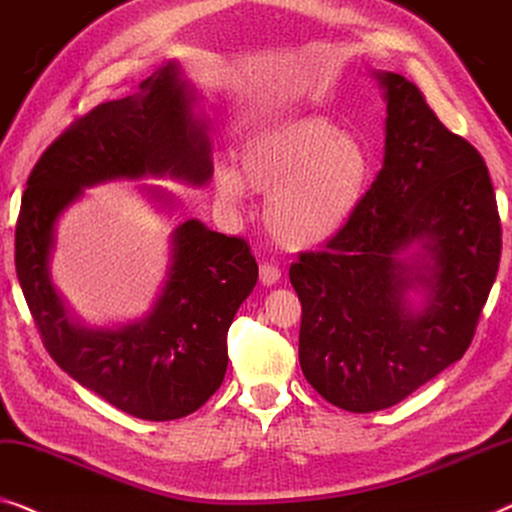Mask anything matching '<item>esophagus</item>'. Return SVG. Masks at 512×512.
I'll list each match as a JSON object with an SVG mask.
<instances>
[{
	"mask_svg": "<svg viewBox=\"0 0 512 512\" xmlns=\"http://www.w3.org/2000/svg\"><path fill=\"white\" fill-rule=\"evenodd\" d=\"M280 278V269L276 264L271 262H262V266H259V280H262V285H276Z\"/></svg>",
	"mask_w": 512,
	"mask_h": 512,
	"instance_id": "1",
	"label": "esophagus"
}]
</instances>
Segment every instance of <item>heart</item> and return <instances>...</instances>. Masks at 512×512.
Listing matches in <instances>:
<instances>
[{"label":"heart","instance_id":"obj_1","mask_svg":"<svg viewBox=\"0 0 512 512\" xmlns=\"http://www.w3.org/2000/svg\"><path fill=\"white\" fill-rule=\"evenodd\" d=\"M371 148L322 115L285 120L246 141L239 169L218 164L213 190L236 206L246 187L266 199V225L292 250L322 246L355 218L371 190Z\"/></svg>","mask_w":512,"mask_h":512}]
</instances>
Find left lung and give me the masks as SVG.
<instances>
[{
  "label": "left lung",
  "mask_w": 512,
  "mask_h": 512,
  "mask_svg": "<svg viewBox=\"0 0 512 512\" xmlns=\"http://www.w3.org/2000/svg\"><path fill=\"white\" fill-rule=\"evenodd\" d=\"M373 76L387 104L383 169L355 218L290 266L301 371L350 413L390 408L464 357L501 259L485 160L415 83Z\"/></svg>",
  "instance_id": "left-lung-1"
}]
</instances>
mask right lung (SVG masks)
Segmentation results:
<instances>
[{
  "mask_svg": "<svg viewBox=\"0 0 512 512\" xmlns=\"http://www.w3.org/2000/svg\"><path fill=\"white\" fill-rule=\"evenodd\" d=\"M197 102L178 64L167 62L134 95L95 106L41 155L16 225L18 280L50 357L111 406L150 422L194 413L225 380L227 331L257 283L248 243L199 220L181 222L150 313L113 329L74 320L50 280V255L57 220L83 187L146 176L208 183L211 136ZM146 192L171 204L160 187Z\"/></svg>",
  "mask_w": 512,
  "mask_h": 512,
  "instance_id": "right-lung-1",
  "label": "right lung"
}]
</instances>
